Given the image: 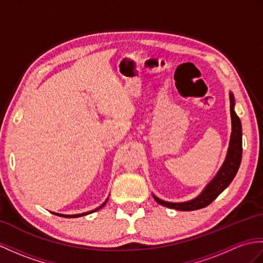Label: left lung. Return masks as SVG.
<instances>
[{
    "label": "left lung",
    "mask_w": 263,
    "mask_h": 263,
    "mask_svg": "<svg viewBox=\"0 0 263 263\" xmlns=\"http://www.w3.org/2000/svg\"><path fill=\"white\" fill-rule=\"evenodd\" d=\"M230 111L232 118V134L230 148L228 151L227 159H225L222 168L219 169L215 178L207 185L204 192L198 197L193 200L185 201V203H169V201H164L154 196L158 204L178 211H195L204 209L207 205H210L231 184V181L233 180L237 170H239L242 159V125L239 117L234 112V97L232 94H230Z\"/></svg>",
    "instance_id": "obj_1"
}]
</instances>
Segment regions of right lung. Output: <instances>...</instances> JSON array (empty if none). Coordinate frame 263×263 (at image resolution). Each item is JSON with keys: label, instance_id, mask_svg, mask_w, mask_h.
<instances>
[{"label": "right lung", "instance_id": "1", "mask_svg": "<svg viewBox=\"0 0 263 263\" xmlns=\"http://www.w3.org/2000/svg\"><path fill=\"white\" fill-rule=\"evenodd\" d=\"M106 203V201H105ZM105 203H104L102 206H100V207H97V209L95 210V211H97V210H100V209H102V207L105 205ZM95 211H91V212H87V213H82V214H77V215H64V214H58V213H53L54 215H58V216H62V217H69V218H74V217H81V216H85V215H87V214H90V213H93V212H95Z\"/></svg>", "mask_w": 263, "mask_h": 263}]
</instances>
